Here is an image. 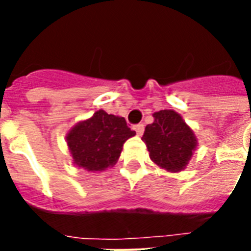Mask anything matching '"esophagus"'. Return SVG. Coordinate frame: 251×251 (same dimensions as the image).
Wrapping results in <instances>:
<instances>
[{"label": "esophagus", "instance_id": "34e87169", "mask_svg": "<svg viewBox=\"0 0 251 251\" xmlns=\"http://www.w3.org/2000/svg\"><path fill=\"white\" fill-rule=\"evenodd\" d=\"M134 130H136L138 136H142L143 132H145V126L143 124H137V126H134Z\"/></svg>", "mask_w": 251, "mask_h": 251}]
</instances>
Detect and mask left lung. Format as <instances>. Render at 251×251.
Segmentation results:
<instances>
[{
    "mask_svg": "<svg viewBox=\"0 0 251 251\" xmlns=\"http://www.w3.org/2000/svg\"><path fill=\"white\" fill-rule=\"evenodd\" d=\"M153 123L146 127L142 137L150 158L168 172H181L197 148L194 130L175 110H159L153 113Z\"/></svg>",
    "mask_w": 251,
    "mask_h": 251,
    "instance_id": "1",
    "label": "left lung"
}]
</instances>
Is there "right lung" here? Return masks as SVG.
Returning <instances> with one entry per match:
<instances>
[{"label":"right lung","mask_w":251,"mask_h":251,"mask_svg":"<svg viewBox=\"0 0 251 251\" xmlns=\"http://www.w3.org/2000/svg\"><path fill=\"white\" fill-rule=\"evenodd\" d=\"M133 136L136 132L130 130L123 117L100 109L75 124L66 134V143L74 165L98 172L117 163L124 142Z\"/></svg>","instance_id":"right-lung-1"}]
</instances>
